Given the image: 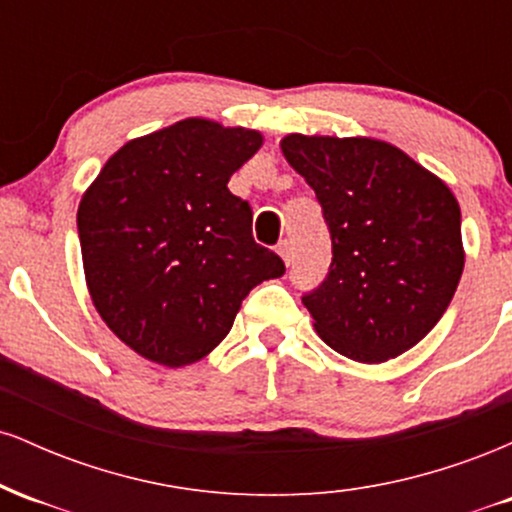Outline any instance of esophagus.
Here are the masks:
<instances>
[{
  "instance_id": "esophagus-1",
  "label": "esophagus",
  "mask_w": 512,
  "mask_h": 512,
  "mask_svg": "<svg viewBox=\"0 0 512 512\" xmlns=\"http://www.w3.org/2000/svg\"><path fill=\"white\" fill-rule=\"evenodd\" d=\"M276 252H279L281 260H284L286 267H289V264H291V243H289V240H281V243L276 245Z\"/></svg>"
}]
</instances>
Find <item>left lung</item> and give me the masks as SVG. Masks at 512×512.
I'll list each match as a JSON object with an SVG mask.
<instances>
[{
    "label": "left lung",
    "instance_id": "obj_1",
    "mask_svg": "<svg viewBox=\"0 0 512 512\" xmlns=\"http://www.w3.org/2000/svg\"><path fill=\"white\" fill-rule=\"evenodd\" d=\"M315 190L332 240L325 279L303 293L334 351L380 363L419 344L460 284L462 216L445 182L375 139L281 142Z\"/></svg>",
    "mask_w": 512,
    "mask_h": 512
}]
</instances>
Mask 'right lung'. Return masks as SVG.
Instances as JSON below:
<instances>
[{
    "instance_id": "obj_1",
    "label": "right lung",
    "mask_w": 512,
    "mask_h": 512,
    "mask_svg": "<svg viewBox=\"0 0 512 512\" xmlns=\"http://www.w3.org/2000/svg\"><path fill=\"white\" fill-rule=\"evenodd\" d=\"M262 137L182 120L122 146L76 214L86 284L105 325L149 361L180 368L231 332L257 284L286 272L252 238L228 180Z\"/></svg>"
}]
</instances>
